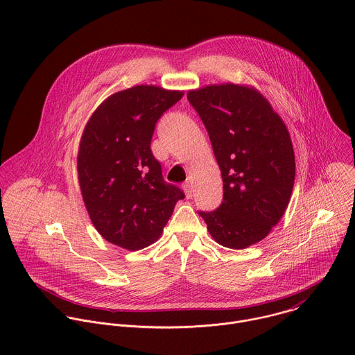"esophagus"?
I'll return each mask as SVG.
<instances>
[{"label":"esophagus","mask_w":355,"mask_h":355,"mask_svg":"<svg viewBox=\"0 0 355 355\" xmlns=\"http://www.w3.org/2000/svg\"><path fill=\"white\" fill-rule=\"evenodd\" d=\"M182 188H184V192H185L187 198H191V196H192V184H191L189 181H187V182L182 185Z\"/></svg>","instance_id":"1"}]
</instances>
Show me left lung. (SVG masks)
<instances>
[{
  "label": "left lung",
  "instance_id": "obj_1",
  "mask_svg": "<svg viewBox=\"0 0 355 355\" xmlns=\"http://www.w3.org/2000/svg\"><path fill=\"white\" fill-rule=\"evenodd\" d=\"M223 180V202L200 212L216 243L243 250L266 239L285 214L295 153L282 118L254 87L233 83L189 89Z\"/></svg>",
  "mask_w": 355,
  "mask_h": 355
}]
</instances>
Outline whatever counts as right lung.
Returning a JSON list of instances; mask_svg holds the SVG:
<instances>
[{"label":"right lung","mask_w":355,"mask_h":355,"mask_svg":"<svg viewBox=\"0 0 355 355\" xmlns=\"http://www.w3.org/2000/svg\"><path fill=\"white\" fill-rule=\"evenodd\" d=\"M184 91L140 84L114 92L89 116L77 174L98 233L129 251L160 239L184 192L166 184L150 143L156 122Z\"/></svg>","instance_id":"add662e5"}]
</instances>
